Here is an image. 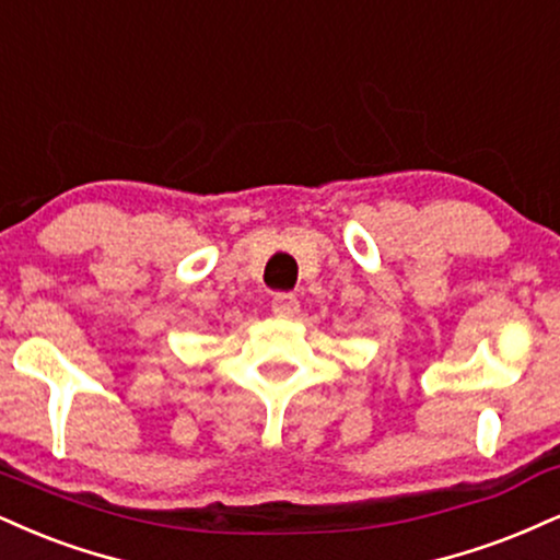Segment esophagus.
<instances>
[{
	"instance_id": "34e87169",
	"label": "esophagus",
	"mask_w": 560,
	"mask_h": 560,
	"mask_svg": "<svg viewBox=\"0 0 560 560\" xmlns=\"http://www.w3.org/2000/svg\"><path fill=\"white\" fill-rule=\"evenodd\" d=\"M271 310L279 315V318H294V315L300 313V300L294 298L292 292H279L273 294Z\"/></svg>"
}]
</instances>
